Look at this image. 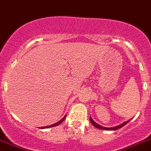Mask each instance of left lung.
I'll list each match as a JSON object with an SVG mask.
<instances>
[{
    "label": "left lung",
    "instance_id": "obj_1",
    "mask_svg": "<svg viewBox=\"0 0 151 151\" xmlns=\"http://www.w3.org/2000/svg\"><path fill=\"white\" fill-rule=\"evenodd\" d=\"M89 119H90V122H91V123L92 124V126H95L96 128L99 129H103V130H117V129H119L122 128L123 126H124L126 123H128L131 120V119H129V120H128V121L124 122V123H123L122 124L119 125V126H114V127H104V126H101V125L98 124L97 123H96V122H95L94 120L92 119V117H91V116H90V118H89Z\"/></svg>",
    "mask_w": 151,
    "mask_h": 151
}]
</instances>
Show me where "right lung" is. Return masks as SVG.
<instances>
[{"label":"right lung","mask_w":151,"mask_h":151,"mask_svg":"<svg viewBox=\"0 0 151 151\" xmlns=\"http://www.w3.org/2000/svg\"><path fill=\"white\" fill-rule=\"evenodd\" d=\"M65 117H66V115H65V116H64V117L62 118V119H61L60 121L57 122V123H55V124L50 125V126H43V127H41V129H47V128H50V127H53V126H58V125L61 124V123H62V122H63L64 120H65Z\"/></svg>","instance_id":"right-lung-1"}]
</instances>
